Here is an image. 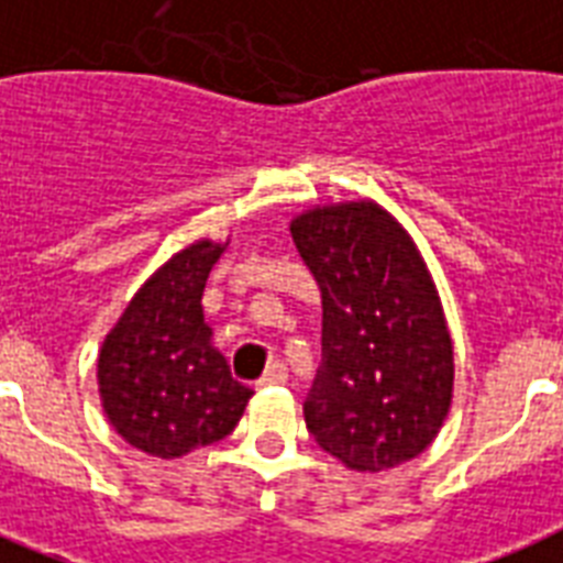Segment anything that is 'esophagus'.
I'll list each match as a JSON object with an SVG mask.
<instances>
[{"label":"esophagus","instance_id":"obj_1","mask_svg":"<svg viewBox=\"0 0 563 563\" xmlns=\"http://www.w3.org/2000/svg\"><path fill=\"white\" fill-rule=\"evenodd\" d=\"M287 383V368L282 362H273L271 368L264 371L262 379H258V388H271V385H285Z\"/></svg>","mask_w":563,"mask_h":563}]
</instances>
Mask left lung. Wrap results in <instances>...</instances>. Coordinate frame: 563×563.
Returning a JSON list of instances; mask_svg holds the SVG:
<instances>
[{
	"instance_id": "obj_1",
	"label": "left lung",
	"mask_w": 563,
	"mask_h": 563,
	"mask_svg": "<svg viewBox=\"0 0 563 563\" xmlns=\"http://www.w3.org/2000/svg\"><path fill=\"white\" fill-rule=\"evenodd\" d=\"M290 235L322 292L308 431L354 472L415 460L434 443L454 397L452 333L420 247L371 198L301 209Z\"/></svg>"
}]
</instances>
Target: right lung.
<instances>
[{"label": "right lung", "mask_w": 563, "mask_h": 563, "mask_svg": "<svg viewBox=\"0 0 563 563\" xmlns=\"http://www.w3.org/2000/svg\"><path fill=\"white\" fill-rule=\"evenodd\" d=\"M230 241L198 239L166 258L134 292L97 354L106 420L148 457L175 460L224 440L247 408L203 322L201 296Z\"/></svg>", "instance_id": "1"}]
</instances>
